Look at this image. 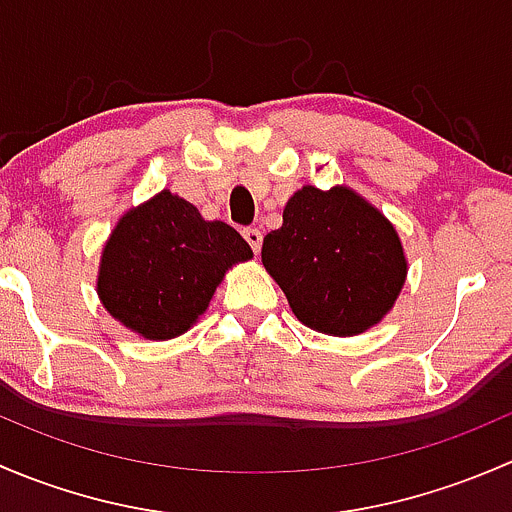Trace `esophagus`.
I'll list each match as a JSON object with an SVG mask.
<instances>
[{
	"mask_svg": "<svg viewBox=\"0 0 512 512\" xmlns=\"http://www.w3.org/2000/svg\"><path fill=\"white\" fill-rule=\"evenodd\" d=\"M242 237H245L247 245L252 247V252H260V247H262V232L257 230V227H245V230H242Z\"/></svg>",
	"mask_w": 512,
	"mask_h": 512,
	"instance_id": "obj_1",
	"label": "esophagus"
}]
</instances>
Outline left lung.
Wrapping results in <instances>:
<instances>
[{
    "mask_svg": "<svg viewBox=\"0 0 512 512\" xmlns=\"http://www.w3.org/2000/svg\"><path fill=\"white\" fill-rule=\"evenodd\" d=\"M262 265L282 287L294 317L332 337L374 327L406 280L394 225L347 188L297 190L280 230L262 242Z\"/></svg>",
    "mask_w": 512,
    "mask_h": 512,
    "instance_id": "1",
    "label": "left lung"
}]
</instances>
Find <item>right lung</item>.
Here are the masks:
<instances>
[{"label": "right lung", "instance_id": "right-lung-1", "mask_svg": "<svg viewBox=\"0 0 512 512\" xmlns=\"http://www.w3.org/2000/svg\"><path fill=\"white\" fill-rule=\"evenodd\" d=\"M252 257L235 227L208 223L178 195L131 210L103 247L98 294L113 317L146 339H173L208 309L227 267Z\"/></svg>", "mask_w": 512, "mask_h": 512}]
</instances>
